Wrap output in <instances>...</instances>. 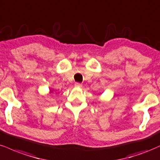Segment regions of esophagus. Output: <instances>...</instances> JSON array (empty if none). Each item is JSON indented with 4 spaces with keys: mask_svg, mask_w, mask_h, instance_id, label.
I'll use <instances>...</instances> for the list:
<instances>
[{
    "mask_svg": "<svg viewBox=\"0 0 160 160\" xmlns=\"http://www.w3.org/2000/svg\"><path fill=\"white\" fill-rule=\"evenodd\" d=\"M82 84H80V83H78V82L75 84V87H76V88H82Z\"/></svg>",
    "mask_w": 160,
    "mask_h": 160,
    "instance_id": "esophagus-1",
    "label": "esophagus"
}]
</instances>
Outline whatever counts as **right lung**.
I'll return each mask as SVG.
<instances>
[{"instance_id":"right-lung-1","label":"right lung","mask_w":160,"mask_h":160,"mask_svg":"<svg viewBox=\"0 0 160 160\" xmlns=\"http://www.w3.org/2000/svg\"><path fill=\"white\" fill-rule=\"evenodd\" d=\"M52 92H53V90H52H52H51V91H50V93H52Z\"/></svg>"}]
</instances>
